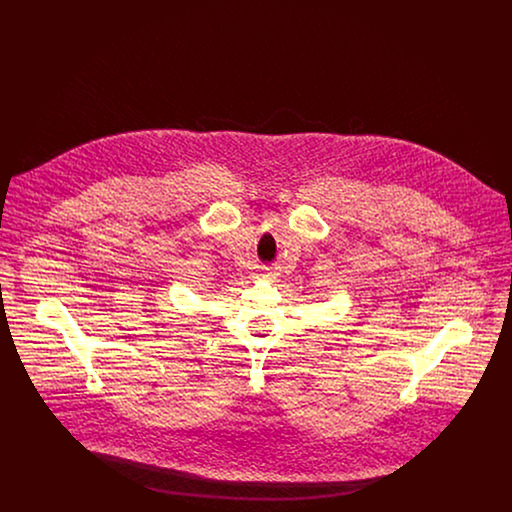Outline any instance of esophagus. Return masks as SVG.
I'll use <instances>...</instances> for the list:
<instances>
[{
	"label": "esophagus",
	"mask_w": 512,
	"mask_h": 512,
	"mask_svg": "<svg viewBox=\"0 0 512 512\" xmlns=\"http://www.w3.org/2000/svg\"><path fill=\"white\" fill-rule=\"evenodd\" d=\"M261 272H263V276H270V268H263Z\"/></svg>",
	"instance_id": "esophagus-1"
}]
</instances>
